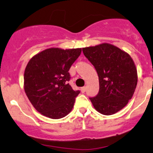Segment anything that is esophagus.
I'll return each instance as SVG.
<instances>
[{
  "instance_id": "1",
  "label": "esophagus",
  "mask_w": 153,
  "mask_h": 153,
  "mask_svg": "<svg viewBox=\"0 0 153 153\" xmlns=\"http://www.w3.org/2000/svg\"><path fill=\"white\" fill-rule=\"evenodd\" d=\"M86 89H87V87H81L80 90H81V91H82V93H85V91H86Z\"/></svg>"
}]
</instances>
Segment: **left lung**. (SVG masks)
<instances>
[{"label": "left lung", "instance_id": "left-lung-1", "mask_svg": "<svg viewBox=\"0 0 153 153\" xmlns=\"http://www.w3.org/2000/svg\"><path fill=\"white\" fill-rule=\"evenodd\" d=\"M82 52L99 76V93L89 98L93 106L105 115L117 113L129 103L137 85L133 59L127 52L109 43L84 48Z\"/></svg>", "mask_w": 153, "mask_h": 153}]
</instances>
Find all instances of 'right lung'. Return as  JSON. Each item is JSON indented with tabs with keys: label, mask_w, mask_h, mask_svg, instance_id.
<instances>
[{
	"label": "right lung",
	"mask_w": 153,
	"mask_h": 153,
	"mask_svg": "<svg viewBox=\"0 0 153 153\" xmlns=\"http://www.w3.org/2000/svg\"><path fill=\"white\" fill-rule=\"evenodd\" d=\"M82 49H46L34 55L24 71V89L33 106L42 115L60 119L72 111L75 97L67 82L68 71L80 55Z\"/></svg>",
	"instance_id": "obj_1"
}]
</instances>
